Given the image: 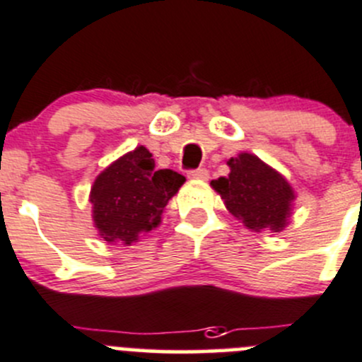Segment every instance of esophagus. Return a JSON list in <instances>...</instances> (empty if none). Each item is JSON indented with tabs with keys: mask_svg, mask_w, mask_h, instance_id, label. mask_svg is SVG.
Segmentation results:
<instances>
[{
	"mask_svg": "<svg viewBox=\"0 0 362 362\" xmlns=\"http://www.w3.org/2000/svg\"><path fill=\"white\" fill-rule=\"evenodd\" d=\"M187 177L189 178H198V180H206V178H209V170H205V168H196V170H189Z\"/></svg>",
	"mask_w": 362,
	"mask_h": 362,
	"instance_id": "1",
	"label": "esophagus"
}]
</instances>
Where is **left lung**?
Returning <instances> with one entry per match:
<instances>
[{"label":"left lung","mask_w":362,"mask_h":362,"mask_svg":"<svg viewBox=\"0 0 362 362\" xmlns=\"http://www.w3.org/2000/svg\"><path fill=\"white\" fill-rule=\"evenodd\" d=\"M228 166V177L212 180L226 209L251 230L281 231L293 199L288 182L251 153L231 157Z\"/></svg>","instance_id":"obj_1"}]
</instances>
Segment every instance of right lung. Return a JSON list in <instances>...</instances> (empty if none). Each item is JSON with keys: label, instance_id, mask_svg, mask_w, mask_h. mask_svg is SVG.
I'll return each mask as SVG.
<instances>
[{"label": "right lung", "instance_id": "right-lung-1", "mask_svg": "<svg viewBox=\"0 0 362 362\" xmlns=\"http://www.w3.org/2000/svg\"><path fill=\"white\" fill-rule=\"evenodd\" d=\"M184 182L177 171L156 170L145 146L120 157L97 177L90 194L93 221L104 240L132 244L152 231Z\"/></svg>", "mask_w": 362, "mask_h": 362}]
</instances>
